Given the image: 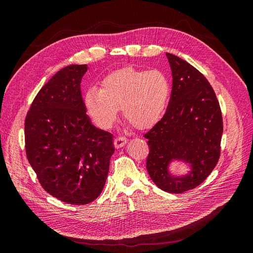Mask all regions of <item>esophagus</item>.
Returning a JSON list of instances; mask_svg holds the SVG:
<instances>
[{
  "label": "esophagus",
  "instance_id": "34e87169",
  "mask_svg": "<svg viewBox=\"0 0 253 253\" xmlns=\"http://www.w3.org/2000/svg\"><path fill=\"white\" fill-rule=\"evenodd\" d=\"M126 141H127V139L126 138V137H124V136L116 137V138H115V140H114L115 148H116V149L122 148V147H124V145L126 143Z\"/></svg>",
  "mask_w": 253,
  "mask_h": 253
}]
</instances>
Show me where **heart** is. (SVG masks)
Returning <instances> with one entry per match:
<instances>
[{
  "instance_id": "b5f03b06",
  "label": "heart",
  "mask_w": 253,
  "mask_h": 253,
  "mask_svg": "<svg viewBox=\"0 0 253 253\" xmlns=\"http://www.w3.org/2000/svg\"><path fill=\"white\" fill-rule=\"evenodd\" d=\"M170 94V83L163 73L126 67L106 76L100 89L88 88L84 102L101 127H110L121 108L132 126L148 128L163 117Z\"/></svg>"
}]
</instances>
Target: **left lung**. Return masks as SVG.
<instances>
[{
	"label": "left lung",
	"instance_id": "1",
	"mask_svg": "<svg viewBox=\"0 0 253 253\" xmlns=\"http://www.w3.org/2000/svg\"><path fill=\"white\" fill-rule=\"evenodd\" d=\"M172 70V91L163 118L144 138L148 139L147 170L152 180L169 193L194 189L208 177L220 155L223 117L215 93L205 76L187 61L167 53ZM174 159L190 164L182 178L167 170Z\"/></svg>",
	"mask_w": 253,
	"mask_h": 253
}]
</instances>
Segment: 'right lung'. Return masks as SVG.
<instances>
[{
  "instance_id": "obj_1",
  "label": "right lung",
  "mask_w": 253,
  "mask_h": 253,
  "mask_svg": "<svg viewBox=\"0 0 253 253\" xmlns=\"http://www.w3.org/2000/svg\"><path fill=\"white\" fill-rule=\"evenodd\" d=\"M87 66L68 65L39 90L25 118L28 162L59 201L86 205L100 195L114 154L113 136L91 125L80 83Z\"/></svg>"
}]
</instances>
